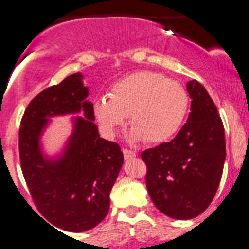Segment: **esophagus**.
<instances>
[{
  "label": "esophagus",
  "mask_w": 249,
  "mask_h": 249,
  "mask_svg": "<svg viewBox=\"0 0 249 249\" xmlns=\"http://www.w3.org/2000/svg\"><path fill=\"white\" fill-rule=\"evenodd\" d=\"M123 156L126 160H132V158L136 157V152L135 151H131V149H127V148H123Z\"/></svg>",
  "instance_id": "esophagus-1"
}]
</instances>
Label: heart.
Segmentation results:
<instances>
[{"label":"heart","instance_id":"1","mask_svg":"<svg viewBox=\"0 0 249 249\" xmlns=\"http://www.w3.org/2000/svg\"><path fill=\"white\" fill-rule=\"evenodd\" d=\"M94 114L108 137H113L129 116V140L162 143L178 132L190 109L183 86L163 73L140 71L114 83L108 97L94 101Z\"/></svg>","mask_w":249,"mask_h":249}]
</instances>
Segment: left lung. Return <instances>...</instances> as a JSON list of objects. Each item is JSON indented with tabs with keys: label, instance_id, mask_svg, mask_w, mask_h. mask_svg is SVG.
Instances as JSON below:
<instances>
[{
	"label": "left lung",
	"instance_id": "left-lung-1",
	"mask_svg": "<svg viewBox=\"0 0 249 249\" xmlns=\"http://www.w3.org/2000/svg\"><path fill=\"white\" fill-rule=\"evenodd\" d=\"M191 113L172 141L142 152L146 186L163 214L191 219L208 208L226 160L224 127L214 102L198 81L187 83Z\"/></svg>",
	"mask_w": 249,
	"mask_h": 249
}]
</instances>
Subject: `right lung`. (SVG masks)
<instances>
[{"mask_svg":"<svg viewBox=\"0 0 249 249\" xmlns=\"http://www.w3.org/2000/svg\"><path fill=\"white\" fill-rule=\"evenodd\" d=\"M87 96L81 73L43 89L27 106L18 135L22 173L37 210L51 224L68 232L89 231L105 219L123 164L121 147L98 135L93 103ZM81 110L85 118L74 119L63 155L46 159L39 142L48 118Z\"/></svg>","mask_w":249,"mask_h":249,"instance_id":"right-lung-1","label":"right lung"}]
</instances>
